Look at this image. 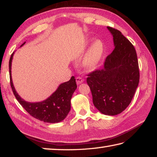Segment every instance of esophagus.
Listing matches in <instances>:
<instances>
[{
	"label": "esophagus",
	"instance_id": "esophagus-1",
	"mask_svg": "<svg viewBox=\"0 0 157 157\" xmlns=\"http://www.w3.org/2000/svg\"><path fill=\"white\" fill-rule=\"evenodd\" d=\"M75 80H76L77 84H81V83H82V82H84V79L82 78V77L78 76V77H77V78H75Z\"/></svg>",
	"mask_w": 157,
	"mask_h": 157
}]
</instances>
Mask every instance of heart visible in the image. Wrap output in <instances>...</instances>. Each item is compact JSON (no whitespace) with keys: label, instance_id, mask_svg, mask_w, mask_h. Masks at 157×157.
<instances>
[{"label":"heart","instance_id":"heart-1","mask_svg":"<svg viewBox=\"0 0 157 157\" xmlns=\"http://www.w3.org/2000/svg\"><path fill=\"white\" fill-rule=\"evenodd\" d=\"M104 53V46L101 41H95L87 50L82 59V66L86 71H91L102 59Z\"/></svg>","mask_w":157,"mask_h":157}]
</instances>
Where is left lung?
<instances>
[{
	"instance_id": "8db88e82",
	"label": "left lung",
	"mask_w": 157,
	"mask_h": 157,
	"mask_svg": "<svg viewBox=\"0 0 157 157\" xmlns=\"http://www.w3.org/2000/svg\"><path fill=\"white\" fill-rule=\"evenodd\" d=\"M115 48L106 57L104 66L87 75L93 102L101 113L115 116L128 107L139 82L136 50L120 31L107 27Z\"/></svg>"
}]
</instances>
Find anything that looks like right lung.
I'll list each match as a JSON object with an SVG mask.
<instances>
[{"mask_svg":"<svg viewBox=\"0 0 157 157\" xmlns=\"http://www.w3.org/2000/svg\"><path fill=\"white\" fill-rule=\"evenodd\" d=\"M13 55L14 52L10 57L9 62L10 85L13 94L18 102L30 115L39 121L50 123L62 121L71 110V99L77 89L75 77L72 76L70 80L60 84L56 91L53 93L46 100L34 103L26 102L18 95L12 83L11 66Z\"/></svg>","mask_w":157,"mask_h":157,"instance_id":"obj_1","label":"right lung"}]
</instances>
